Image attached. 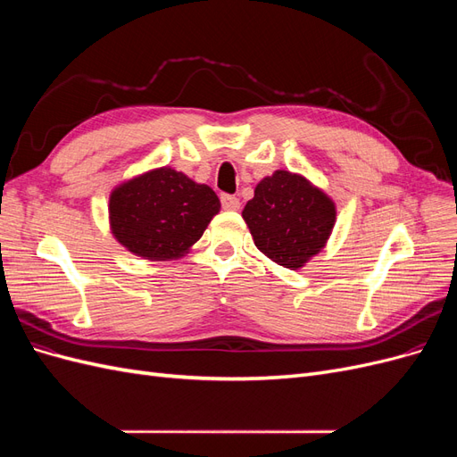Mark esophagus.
I'll return each mask as SVG.
<instances>
[{
  "instance_id": "obj_1",
  "label": "esophagus",
  "mask_w": 457,
  "mask_h": 457,
  "mask_svg": "<svg viewBox=\"0 0 457 457\" xmlns=\"http://www.w3.org/2000/svg\"><path fill=\"white\" fill-rule=\"evenodd\" d=\"M220 205H223V210L237 212L240 207V200L232 195H220Z\"/></svg>"
}]
</instances>
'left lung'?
<instances>
[{"label": "left lung", "mask_w": 457, "mask_h": 457, "mask_svg": "<svg viewBox=\"0 0 457 457\" xmlns=\"http://www.w3.org/2000/svg\"><path fill=\"white\" fill-rule=\"evenodd\" d=\"M242 217L259 250L295 270L324 247L336 223V205L307 179L276 171L257 185Z\"/></svg>", "instance_id": "8db88e82"}]
</instances>
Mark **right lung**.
Returning a JSON list of instances; mask_svg holds the SVG:
<instances>
[{"label": "right lung", "instance_id": "right-lung-1", "mask_svg": "<svg viewBox=\"0 0 457 457\" xmlns=\"http://www.w3.org/2000/svg\"><path fill=\"white\" fill-rule=\"evenodd\" d=\"M219 207L210 187L162 168L116 188L108 210L114 237L129 252L146 259H171L200 240Z\"/></svg>", "mask_w": 457, "mask_h": 457}]
</instances>
